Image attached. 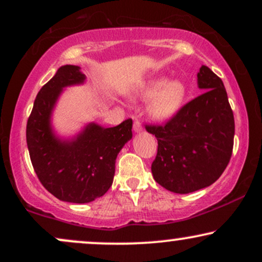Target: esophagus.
I'll list each match as a JSON object with an SVG mask.
<instances>
[{
  "mask_svg": "<svg viewBox=\"0 0 262 262\" xmlns=\"http://www.w3.org/2000/svg\"><path fill=\"white\" fill-rule=\"evenodd\" d=\"M133 130L135 133H140V132H143V125H141V123L138 121L137 118L134 119V123H133Z\"/></svg>",
  "mask_w": 262,
  "mask_h": 262,
  "instance_id": "esophagus-1",
  "label": "esophagus"
}]
</instances>
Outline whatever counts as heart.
<instances>
[{
    "label": "heart",
    "instance_id": "obj_1",
    "mask_svg": "<svg viewBox=\"0 0 262 262\" xmlns=\"http://www.w3.org/2000/svg\"><path fill=\"white\" fill-rule=\"evenodd\" d=\"M186 98V86L180 80L167 81L164 77L150 80L132 93L133 101L151 100L148 108L150 118L166 122L181 110Z\"/></svg>",
    "mask_w": 262,
    "mask_h": 262
}]
</instances>
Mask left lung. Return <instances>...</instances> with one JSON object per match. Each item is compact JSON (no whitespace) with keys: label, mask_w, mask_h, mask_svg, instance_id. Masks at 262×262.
I'll return each instance as SVG.
<instances>
[{"label":"left lung","mask_w":262,"mask_h":262,"mask_svg":"<svg viewBox=\"0 0 262 262\" xmlns=\"http://www.w3.org/2000/svg\"><path fill=\"white\" fill-rule=\"evenodd\" d=\"M197 83L204 90L202 95L165 125L145 127L158 139L154 180L175 193H191L214 183L233 151L235 124L223 81L202 65Z\"/></svg>","instance_id":"obj_1"}]
</instances>
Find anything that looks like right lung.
<instances>
[{
    "mask_svg": "<svg viewBox=\"0 0 262 262\" xmlns=\"http://www.w3.org/2000/svg\"><path fill=\"white\" fill-rule=\"evenodd\" d=\"M80 66L64 65L38 92L27 122V145L39 181L64 202L89 203L112 186L116 159L132 139L133 121L112 128L89 123L70 138L54 130L52 116L65 87L85 83Z\"/></svg>",
    "mask_w": 262,
    "mask_h": 262,
    "instance_id": "obj_1",
    "label": "right lung"
}]
</instances>
